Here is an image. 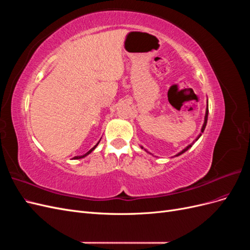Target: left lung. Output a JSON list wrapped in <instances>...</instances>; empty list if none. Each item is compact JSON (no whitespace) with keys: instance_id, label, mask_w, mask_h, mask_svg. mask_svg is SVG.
Wrapping results in <instances>:
<instances>
[{"instance_id":"8db88e82","label":"left lung","mask_w":250,"mask_h":250,"mask_svg":"<svg viewBox=\"0 0 250 250\" xmlns=\"http://www.w3.org/2000/svg\"><path fill=\"white\" fill-rule=\"evenodd\" d=\"M208 107H207V111H206V117H204V123H203V126H202V128H201V132H203V131H204V128H206V126H207V122H208ZM200 135H201V133L198 135V138L196 139L195 141H197V140L200 138ZM195 141H194V142L191 144V145H188L187 148H185L183 151H181V152H179V153H178L176 156H178V155H180V154H183L184 152H186V151H187L188 149H190V148L192 147L193 144L195 143ZM142 148H143V147H142ZM146 151H147V150H146ZM147 152H148V151H147ZM148 153H149V152H148Z\"/></svg>"}]
</instances>
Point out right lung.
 Segmentation results:
<instances>
[{"label":"right lung","instance_id":"add662e5","mask_svg":"<svg viewBox=\"0 0 250 250\" xmlns=\"http://www.w3.org/2000/svg\"><path fill=\"white\" fill-rule=\"evenodd\" d=\"M99 142H100V141H99ZM98 144H99V143H98ZM98 144H97V145H96V146H95L94 148H92V149H90V150L88 151V152H86V153H85L84 155H82V156H75V157H74V160H77V158H82V157H84V156H86L87 154H89V153H90V152H92V151H93V150H94V149H95V148H96V147L98 146Z\"/></svg>","mask_w":250,"mask_h":250}]
</instances>
